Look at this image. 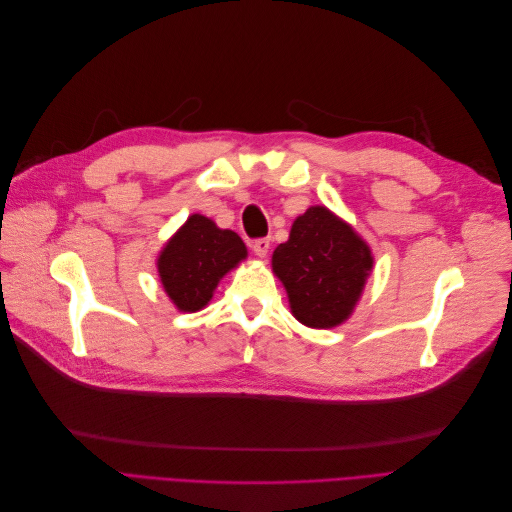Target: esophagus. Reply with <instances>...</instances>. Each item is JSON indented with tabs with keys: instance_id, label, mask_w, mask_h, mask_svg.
Masks as SVG:
<instances>
[{
	"instance_id": "esophagus-1",
	"label": "esophagus",
	"mask_w": 512,
	"mask_h": 512,
	"mask_svg": "<svg viewBox=\"0 0 512 512\" xmlns=\"http://www.w3.org/2000/svg\"><path fill=\"white\" fill-rule=\"evenodd\" d=\"M252 250H254V254H256V256L265 258V256L269 254V250H271V239H269V237L256 239V241H254V245H252Z\"/></svg>"
}]
</instances>
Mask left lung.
Masks as SVG:
<instances>
[{
    "instance_id": "1",
    "label": "left lung",
    "mask_w": 512,
    "mask_h": 512,
    "mask_svg": "<svg viewBox=\"0 0 512 512\" xmlns=\"http://www.w3.org/2000/svg\"><path fill=\"white\" fill-rule=\"evenodd\" d=\"M369 247L324 207L292 224L290 239L273 252V271L286 286L294 318L314 329L344 322L371 271Z\"/></svg>"
}]
</instances>
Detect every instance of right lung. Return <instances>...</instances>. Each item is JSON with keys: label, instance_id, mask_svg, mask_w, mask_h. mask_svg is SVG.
I'll return each mask as SVG.
<instances>
[{"label": "right lung", "instance_id": "right-lung-1", "mask_svg": "<svg viewBox=\"0 0 512 512\" xmlns=\"http://www.w3.org/2000/svg\"><path fill=\"white\" fill-rule=\"evenodd\" d=\"M247 256L237 232L222 230L205 215H192L168 241L158 260L164 290L181 312H198L239 260Z\"/></svg>", "mask_w": 512, "mask_h": 512}]
</instances>
